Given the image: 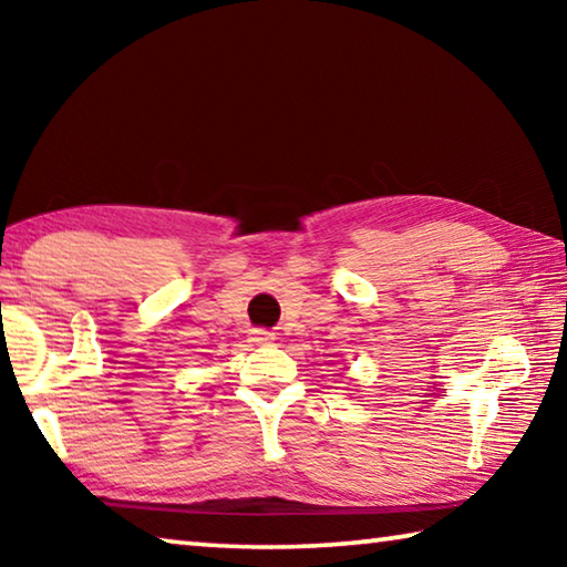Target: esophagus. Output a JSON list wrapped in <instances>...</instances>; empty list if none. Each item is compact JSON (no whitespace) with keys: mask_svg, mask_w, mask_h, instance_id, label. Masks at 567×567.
Instances as JSON below:
<instances>
[{"mask_svg":"<svg viewBox=\"0 0 567 567\" xmlns=\"http://www.w3.org/2000/svg\"><path fill=\"white\" fill-rule=\"evenodd\" d=\"M272 340H275V332H272V330H262V328L249 330V342H255V344H270Z\"/></svg>","mask_w":567,"mask_h":567,"instance_id":"esophagus-1","label":"esophagus"}]
</instances>
